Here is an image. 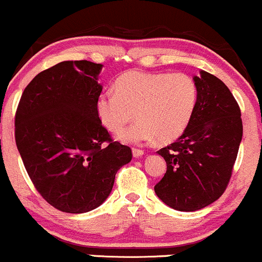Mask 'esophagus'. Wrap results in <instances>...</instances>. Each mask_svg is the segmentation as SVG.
I'll use <instances>...</instances> for the list:
<instances>
[{"instance_id": "esophagus-1", "label": "esophagus", "mask_w": 262, "mask_h": 262, "mask_svg": "<svg viewBox=\"0 0 262 262\" xmlns=\"http://www.w3.org/2000/svg\"><path fill=\"white\" fill-rule=\"evenodd\" d=\"M132 153H133V157H134V158H142L143 155H144V150H142V149H136V148H133V150H132Z\"/></svg>"}]
</instances>
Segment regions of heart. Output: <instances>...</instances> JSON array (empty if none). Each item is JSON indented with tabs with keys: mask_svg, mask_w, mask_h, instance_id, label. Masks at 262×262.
Wrapping results in <instances>:
<instances>
[{
	"mask_svg": "<svg viewBox=\"0 0 262 262\" xmlns=\"http://www.w3.org/2000/svg\"><path fill=\"white\" fill-rule=\"evenodd\" d=\"M116 92H104L96 100L100 124L111 133H120L126 143H162L178 139L186 130L198 102V85L189 74L146 73L129 71L114 84Z\"/></svg>",
	"mask_w": 262,
	"mask_h": 262,
	"instance_id": "obj_1",
	"label": "heart"
}]
</instances>
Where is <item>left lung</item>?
I'll return each instance as SVG.
<instances>
[{
    "label": "left lung",
    "mask_w": 262,
    "mask_h": 262,
    "mask_svg": "<svg viewBox=\"0 0 262 262\" xmlns=\"http://www.w3.org/2000/svg\"><path fill=\"white\" fill-rule=\"evenodd\" d=\"M192 79L194 116L177 142L158 151L166 173L154 186L158 198L179 211L200 210L223 195L243 138L240 108L223 80L205 71Z\"/></svg>",
    "instance_id": "left-lung-1"
}]
</instances>
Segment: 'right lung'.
<instances>
[{"mask_svg": "<svg viewBox=\"0 0 262 262\" xmlns=\"http://www.w3.org/2000/svg\"><path fill=\"white\" fill-rule=\"evenodd\" d=\"M103 64L64 61L26 87L14 119L25 168L43 199L58 210L82 214L104 203L117 171L132 160L100 124L96 100Z\"/></svg>", "mask_w": 262, "mask_h": 262, "instance_id": "1", "label": "right lung"}]
</instances>
